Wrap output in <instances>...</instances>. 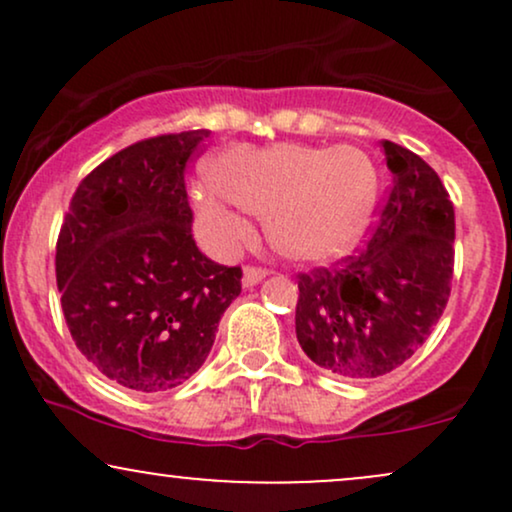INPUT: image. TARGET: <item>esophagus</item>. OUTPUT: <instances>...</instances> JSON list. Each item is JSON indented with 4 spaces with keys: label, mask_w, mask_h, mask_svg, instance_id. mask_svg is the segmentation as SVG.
Returning a JSON list of instances; mask_svg holds the SVG:
<instances>
[{
    "label": "esophagus",
    "mask_w": 512,
    "mask_h": 512,
    "mask_svg": "<svg viewBox=\"0 0 512 512\" xmlns=\"http://www.w3.org/2000/svg\"><path fill=\"white\" fill-rule=\"evenodd\" d=\"M264 276H267V269H262V267H245L243 269V286H245V289H252V286L260 284Z\"/></svg>",
    "instance_id": "34e87169"
}]
</instances>
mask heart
<instances>
[{"instance_id": "heart-1", "label": "heart", "mask_w": 512, "mask_h": 512, "mask_svg": "<svg viewBox=\"0 0 512 512\" xmlns=\"http://www.w3.org/2000/svg\"><path fill=\"white\" fill-rule=\"evenodd\" d=\"M214 187L195 195L197 231L214 252L238 248L252 226L245 211L267 216V236L296 262L342 257L366 231L378 168L358 146H231L211 161Z\"/></svg>"}]
</instances>
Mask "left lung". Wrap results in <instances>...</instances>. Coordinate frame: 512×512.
<instances>
[{
    "label": "left lung",
    "instance_id": "obj_1",
    "mask_svg": "<svg viewBox=\"0 0 512 512\" xmlns=\"http://www.w3.org/2000/svg\"><path fill=\"white\" fill-rule=\"evenodd\" d=\"M380 146L392 187L368 245L298 274V344L346 380L380 378L414 356L448 305L455 267V209L438 173L404 146Z\"/></svg>",
    "mask_w": 512,
    "mask_h": 512
}]
</instances>
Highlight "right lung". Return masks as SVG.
I'll use <instances>...</instances> for the list:
<instances>
[{"label": "right lung", "instance_id": "right-lung-1", "mask_svg": "<svg viewBox=\"0 0 512 512\" xmlns=\"http://www.w3.org/2000/svg\"><path fill=\"white\" fill-rule=\"evenodd\" d=\"M209 129L117 151L76 187L57 238V289L79 351L105 378L161 392L195 375L240 267L204 257L192 238L185 166Z\"/></svg>", "mask_w": 512, "mask_h": 512}]
</instances>
